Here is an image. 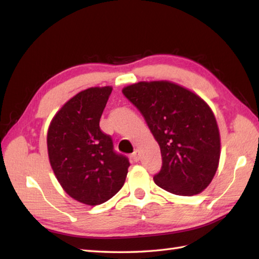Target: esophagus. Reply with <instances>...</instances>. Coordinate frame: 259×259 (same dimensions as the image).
<instances>
[{"mask_svg":"<svg viewBox=\"0 0 259 259\" xmlns=\"http://www.w3.org/2000/svg\"><path fill=\"white\" fill-rule=\"evenodd\" d=\"M140 156H141V155H140V151L136 149V150L134 151V153H133V159H134V161H136V162H137V161H139V160H140Z\"/></svg>","mask_w":259,"mask_h":259,"instance_id":"esophagus-1","label":"esophagus"}]
</instances>
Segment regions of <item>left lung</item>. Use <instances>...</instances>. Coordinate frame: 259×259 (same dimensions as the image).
I'll return each mask as SVG.
<instances>
[{
  "instance_id": "obj_1",
  "label": "left lung",
  "mask_w": 259,
  "mask_h": 259,
  "mask_svg": "<svg viewBox=\"0 0 259 259\" xmlns=\"http://www.w3.org/2000/svg\"><path fill=\"white\" fill-rule=\"evenodd\" d=\"M123 96L139 110L160 147L157 186L171 194L194 196L211 183L221 157V137L208 104L169 81L138 82Z\"/></svg>"
}]
</instances>
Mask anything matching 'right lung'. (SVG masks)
Instances as JSON below:
<instances>
[{
    "mask_svg": "<svg viewBox=\"0 0 259 259\" xmlns=\"http://www.w3.org/2000/svg\"><path fill=\"white\" fill-rule=\"evenodd\" d=\"M111 87L79 92L54 115L48 130V153L60 185L73 199L100 205L122 188L130 166L113 149L100 118Z\"/></svg>",
    "mask_w": 259,
    "mask_h": 259,
    "instance_id": "add662e5",
    "label": "right lung"
}]
</instances>
